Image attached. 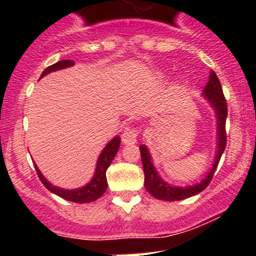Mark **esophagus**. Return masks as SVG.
<instances>
[{
  "label": "esophagus",
  "instance_id": "1",
  "mask_svg": "<svg viewBox=\"0 0 256 256\" xmlns=\"http://www.w3.org/2000/svg\"><path fill=\"white\" fill-rule=\"evenodd\" d=\"M138 130L136 128H132V126H128L124 130L122 135H121V138H122V142L125 144H134L138 141Z\"/></svg>",
  "mask_w": 256,
  "mask_h": 256
}]
</instances>
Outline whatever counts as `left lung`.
I'll return each mask as SVG.
<instances>
[{
	"label": "left lung",
	"instance_id": "obj_1",
	"mask_svg": "<svg viewBox=\"0 0 256 256\" xmlns=\"http://www.w3.org/2000/svg\"><path fill=\"white\" fill-rule=\"evenodd\" d=\"M204 96L209 100L212 106L214 108L216 114V118H218V151L216 154V161H214L213 167L210 168V172L208 176L204 178L200 183L193 186V187H172V186L167 184L166 182L161 180L157 174L156 170H154V164L151 162V157H150L148 151L146 147L140 146L141 152V160H142V167L144 174V188L154 196V198L161 200H186L188 197L198 194L202 192L203 190L208 187L210 180H213L216 170L218 167L220 157L223 154L224 150L226 146V115H228V106H226V100L223 94V89H222L220 82H219L218 76L214 72L210 73V78H209L208 84L204 88Z\"/></svg>",
	"mask_w": 256,
	"mask_h": 256
}]
</instances>
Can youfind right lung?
Listing matches in <instances>:
<instances>
[{
	"mask_svg": "<svg viewBox=\"0 0 256 256\" xmlns=\"http://www.w3.org/2000/svg\"><path fill=\"white\" fill-rule=\"evenodd\" d=\"M74 66V62L70 60V59H68V60L58 62V63L53 64V66H49L48 68H46L44 70H43L40 78L44 76L46 74L50 73V72L59 70V69H63V68H68V66ZM118 147H120V138H112V140L106 144V147L102 150V152L99 156V160H98L96 171H95L94 178H92V182H90L89 184H86L82 188H79V190H62V188L56 187V186L50 184V183L43 177V174H40V170H38L37 166L34 164L36 171H37L38 177H40V182L44 184V187L50 190L52 193H54V194L63 198V200H70V202H74V203L92 202V200H96L98 198L102 197V196L105 193V190H106L108 188L106 170L108 167L110 166V164H112L114 157H115Z\"/></svg>",
	"mask_w": 256,
	"mask_h": 256,
	"instance_id": "add662e5",
	"label": "right lung"
}]
</instances>
